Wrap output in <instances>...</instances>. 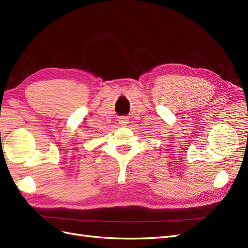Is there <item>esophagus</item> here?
<instances>
[{
    "label": "esophagus",
    "mask_w": 248,
    "mask_h": 248,
    "mask_svg": "<svg viewBox=\"0 0 248 248\" xmlns=\"http://www.w3.org/2000/svg\"><path fill=\"white\" fill-rule=\"evenodd\" d=\"M119 124L120 125H125V124H128V118H125V117H122V118H119Z\"/></svg>",
    "instance_id": "obj_1"
}]
</instances>
